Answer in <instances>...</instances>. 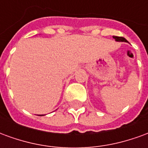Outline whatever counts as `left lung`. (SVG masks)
<instances>
[{"mask_svg": "<svg viewBox=\"0 0 148 148\" xmlns=\"http://www.w3.org/2000/svg\"><path fill=\"white\" fill-rule=\"evenodd\" d=\"M113 38H114L116 41H118V42H127V40H126V39H124V37L113 36Z\"/></svg>", "mask_w": 148, "mask_h": 148, "instance_id": "left-lung-1", "label": "left lung"}]
</instances>
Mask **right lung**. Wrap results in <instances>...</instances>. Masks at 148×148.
I'll return each mask as SVG.
<instances>
[{"instance_id":"1","label":"right lung","mask_w":148,"mask_h":148,"mask_svg":"<svg viewBox=\"0 0 148 148\" xmlns=\"http://www.w3.org/2000/svg\"><path fill=\"white\" fill-rule=\"evenodd\" d=\"M39 116H42V115H39Z\"/></svg>"}]
</instances>
